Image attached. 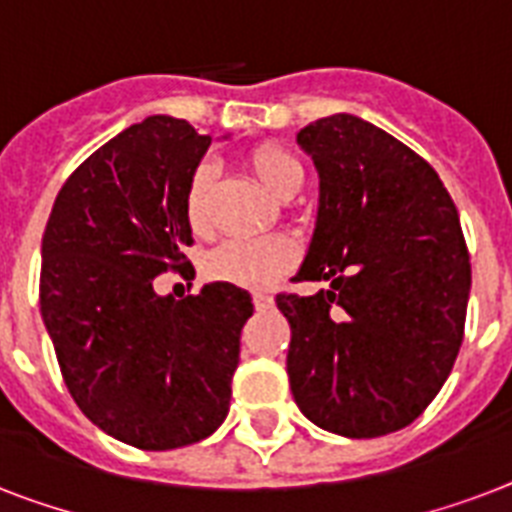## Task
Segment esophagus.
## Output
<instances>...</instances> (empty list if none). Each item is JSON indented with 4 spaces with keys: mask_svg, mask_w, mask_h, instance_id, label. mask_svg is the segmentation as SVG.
Instances as JSON below:
<instances>
[{
    "mask_svg": "<svg viewBox=\"0 0 512 512\" xmlns=\"http://www.w3.org/2000/svg\"><path fill=\"white\" fill-rule=\"evenodd\" d=\"M252 300H255L257 311H268V308H273V297L268 295V292H255Z\"/></svg>",
    "mask_w": 512,
    "mask_h": 512,
    "instance_id": "esophagus-1",
    "label": "esophagus"
}]
</instances>
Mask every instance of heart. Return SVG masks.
Masks as SVG:
<instances>
[{"mask_svg":"<svg viewBox=\"0 0 512 512\" xmlns=\"http://www.w3.org/2000/svg\"><path fill=\"white\" fill-rule=\"evenodd\" d=\"M249 170L276 199H292L303 185V164L284 146L263 143L247 156ZM215 170L212 164H199L185 188V220L193 233H207L209 196H212ZM297 260L295 244L284 236H260V239H228L215 247L204 260V273L212 281H225L236 287L260 289L287 273Z\"/></svg>","mask_w":512,"mask_h":512,"instance_id":"obj_1","label":"heart"}]
</instances>
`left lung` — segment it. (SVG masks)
<instances>
[{"label": "left lung", "instance_id": "1", "mask_svg": "<svg viewBox=\"0 0 512 512\" xmlns=\"http://www.w3.org/2000/svg\"><path fill=\"white\" fill-rule=\"evenodd\" d=\"M319 170V217L281 292L300 412L348 438L406 428L436 398L465 335L470 255L460 215L422 156L380 127L335 114L297 132Z\"/></svg>", "mask_w": 512, "mask_h": 512}]
</instances>
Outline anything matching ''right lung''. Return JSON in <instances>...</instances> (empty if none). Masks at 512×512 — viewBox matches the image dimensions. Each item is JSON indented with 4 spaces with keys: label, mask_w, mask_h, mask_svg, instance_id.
<instances>
[{
    "label": "right lung",
    "mask_w": 512,
    "mask_h": 512,
    "mask_svg": "<svg viewBox=\"0 0 512 512\" xmlns=\"http://www.w3.org/2000/svg\"><path fill=\"white\" fill-rule=\"evenodd\" d=\"M212 138L172 116L132 124L84 159L42 236L39 305L68 393L108 436L164 452L220 428L231 406L244 289L175 300L154 279L185 265V188Z\"/></svg>",
    "instance_id": "obj_1"
}]
</instances>
